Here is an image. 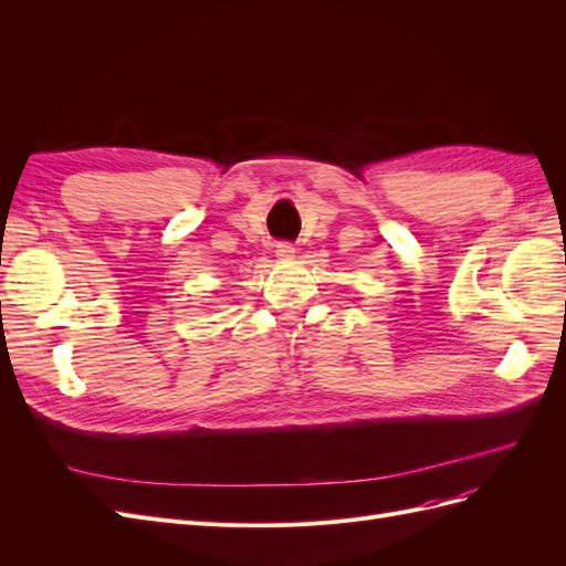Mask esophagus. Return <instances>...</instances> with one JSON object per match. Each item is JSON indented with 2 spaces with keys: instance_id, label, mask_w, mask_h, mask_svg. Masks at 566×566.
I'll list each match as a JSON object with an SVG mask.
<instances>
[{
  "instance_id": "esophagus-1",
  "label": "esophagus",
  "mask_w": 566,
  "mask_h": 566,
  "mask_svg": "<svg viewBox=\"0 0 566 566\" xmlns=\"http://www.w3.org/2000/svg\"><path fill=\"white\" fill-rule=\"evenodd\" d=\"M276 256H279V260H283V262H287V260H293V256H295V245L293 243H279L276 245Z\"/></svg>"
}]
</instances>
